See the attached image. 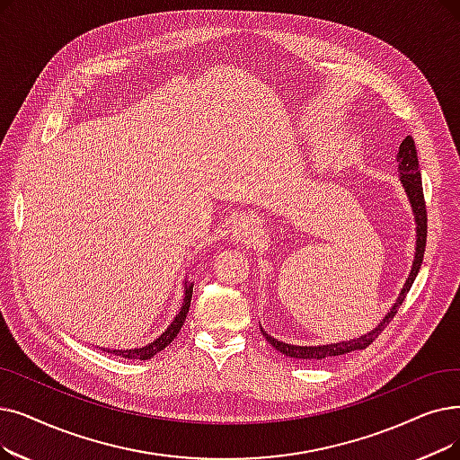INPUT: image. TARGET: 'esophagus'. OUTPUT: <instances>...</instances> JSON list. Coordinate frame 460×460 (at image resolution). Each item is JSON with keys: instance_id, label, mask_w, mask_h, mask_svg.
<instances>
[{"instance_id": "obj_1", "label": "esophagus", "mask_w": 460, "mask_h": 460, "mask_svg": "<svg viewBox=\"0 0 460 460\" xmlns=\"http://www.w3.org/2000/svg\"><path fill=\"white\" fill-rule=\"evenodd\" d=\"M231 233L236 241H250L257 234V222L252 216H238L233 222Z\"/></svg>"}]
</instances>
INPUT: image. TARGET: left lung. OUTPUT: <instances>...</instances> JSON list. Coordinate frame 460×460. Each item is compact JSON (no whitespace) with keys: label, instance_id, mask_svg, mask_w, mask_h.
I'll return each instance as SVG.
<instances>
[{"label":"left lung","instance_id":"1","mask_svg":"<svg viewBox=\"0 0 460 460\" xmlns=\"http://www.w3.org/2000/svg\"><path fill=\"white\" fill-rule=\"evenodd\" d=\"M398 172H401V182L404 186V191L410 199V205L415 216V229H417V238H415V257L411 263V270L410 276L406 279V284L398 295L396 303L391 306V310L385 314V317L376 325V329H372L370 332L353 338V341H346V342H336V344H325V346H291L286 342H279L276 338H272L270 334H267L263 331V336L267 338V342L272 344L279 353H284L288 357L293 358H306V361H323V358L329 357H336V355H346L351 351H358L368 348L376 338L382 334V331L389 325L391 319L394 317L398 306L402 305V301L406 298V293L410 291L413 279L421 269L423 263V255H425V246H427V207H425V197H423V184H421V172H419V162H417V150H415V143L413 137H406L404 141L401 143V148H398Z\"/></svg>","mask_w":460,"mask_h":460}]
</instances>
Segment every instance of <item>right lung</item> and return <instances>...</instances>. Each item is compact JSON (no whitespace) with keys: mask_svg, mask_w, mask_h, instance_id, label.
I'll list each match as a JSON object with an SVG mask.
<instances>
[{"mask_svg":"<svg viewBox=\"0 0 460 460\" xmlns=\"http://www.w3.org/2000/svg\"><path fill=\"white\" fill-rule=\"evenodd\" d=\"M191 293H193V284L191 282H186L184 284V305L181 308V312H178V315L172 319V323L167 327V331L155 338L154 342H150L148 346L145 348H135V349H105L103 351H109V353H114L116 357H124V358H141V361H146V358L154 357L155 353H159L162 349H165L174 338L178 336V332H181L184 322H186V315L190 312V305H191Z\"/></svg>","mask_w":460,"mask_h":460,"instance_id":"obj_1","label":"right lung"}]
</instances>
